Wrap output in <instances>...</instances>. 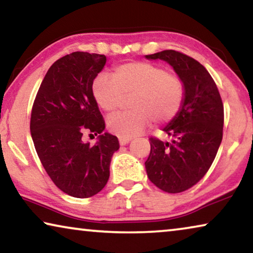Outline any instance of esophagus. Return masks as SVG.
<instances>
[{
    "label": "esophagus",
    "instance_id": "esophagus-1",
    "mask_svg": "<svg viewBox=\"0 0 253 253\" xmlns=\"http://www.w3.org/2000/svg\"><path fill=\"white\" fill-rule=\"evenodd\" d=\"M118 139H119V144L120 145H126V144H128V143L131 141L130 137H122V136H119Z\"/></svg>",
    "mask_w": 253,
    "mask_h": 253
}]
</instances>
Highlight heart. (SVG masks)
Instances as JSON below:
<instances>
[{
	"instance_id": "heart-1",
	"label": "heart",
	"mask_w": 253,
	"mask_h": 253,
	"mask_svg": "<svg viewBox=\"0 0 253 253\" xmlns=\"http://www.w3.org/2000/svg\"><path fill=\"white\" fill-rule=\"evenodd\" d=\"M92 95L105 112H114L123 104L124 96L131 95L129 111L112 115L107 120L111 133L133 137L151 122L165 125L174 120L183 105V82L164 67L149 62H127L111 73L100 74L92 83Z\"/></svg>"
}]
</instances>
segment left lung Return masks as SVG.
<instances>
[{"label": "left lung", "mask_w": 253, "mask_h": 253, "mask_svg": "<svg viewBox=\"0 0 253 253\" xmlns=\"http://www.w3.org/2000/svg\"><path fill=\"white\" fill-rule=\"evenodd\" d=\"M169 63L185 88L183 105L164 131L171 142L150 138L145 169L149 179L168 193L195 185L213 163L223 138L224 105L208 70L191 56L174 50L145 55Z\"/></svg>", "instance_id": "left-lung-1"}]
</instances>
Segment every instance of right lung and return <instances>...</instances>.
Returning a JSON list of instances; mask_svg holds the SVG:
<instances>
[{
	"instance_id": "right-lung-1",
	"label": "right lung",
	"mask_w": 253,
	"mask_h": 253,
	"mask_svg": "<svg viewBox=\"0 0 253 253\" xmlns=\"http://www.w3.org/2000/svg\"><path fill=\"white\" fill-rule=\"evenodd\" d=\"M107 56L67 54L50 67L34 101L30 134L47 175L62 192L85 199L99 193L110 176L118 138L105 124L92 95V83ZM85 130L99 134L94 146L82 141Z\"/></svg>"
}]
</instances>
